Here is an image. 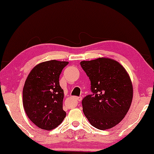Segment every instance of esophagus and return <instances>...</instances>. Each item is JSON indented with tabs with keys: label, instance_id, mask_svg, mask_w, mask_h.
<instances>
[{
	"label": "esophagus",
	"instance_id": "obj_1",
	"mask_svg": "<svg viewBox=\"0 0 154 154\" xmlns=\"http://www.w3.org/2000/svg\"><path fill=\"white\" fill-rule=\"evenodd\" d=\"M75 100H76L79 102H81V101L82 100V97H75Z\"/></svg>",
	"mask_w": 154,
	"mask_h": 154
}]
</instances>
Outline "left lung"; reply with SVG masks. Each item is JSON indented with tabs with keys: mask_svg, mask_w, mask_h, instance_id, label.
Here are the masks:
<instances>
[{
	"mask_svg": "<svg viewBox=\"0 0 154 154\" xmlns=\"http://www.w3.org/2000/svg\"><path fill=\"white\" fill-rule=\"evenodd\" d=\"M81 65L89 77L93 93L82 100L84 114L99 130L115 127L132 104L133 87L129 74L119 62L108 57L82 61Z\"/></svg>",
	"mask_w": 154,
	"mask_h": 154,
	"instance_id": "left-lung-1",
	"label": "left lung"
}]
</instances>
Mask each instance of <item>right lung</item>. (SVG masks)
I'll return each mask as SVG.
<instances>
[{"mask_svg":"<svg viewBox=\"0 0 154 154\" xmlns=\"http://www.w3.org/2000/svg\"><path fill=\"white\" fill-rule=\"evenodd\" d=\"M68 62L50 60L32 69L23 88V106L26 114L37 127L51 130L66 117L63 110L64 90L60 85V75Z\"/></svg>","mask_w":154,"mask_h":154,"instance_id":"add662e5","label":"right lung"}]
</instances>
